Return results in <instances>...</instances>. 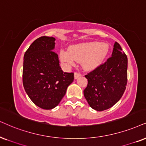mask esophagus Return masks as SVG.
<instances>
[{"instance_id": "obj_1", "label": "esophagus", "mask_w": 146, "mask_h": 146, "mask_svg": "<svg viewBox=\"0 0 146 146\" xmlns=\"http://www.w3.org/2000/svg\"><path fill=\"white\" fill-rule=\"evenodd\" d=\"M81 76V74L79 73H77V72H76V73H75V74H74V78L76 79H77L79 77H80Z\"/></svg>"}]
</instances>
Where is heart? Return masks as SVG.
<instances>
[{
  "label": "heart",
  "instance_id": "1",
  "mask_svg": "<svg viewBox=\"0 0 146 146\" xmlns=\"http://www.w3.org/2000/svg\"><path fill=\"white\" fill-rule=\"evenodd\" d=\"M109 52L107 44L92 42L72 46L69 50H61L60 58L68 65H73L75 61L82 62L87 71H92L101 65Z\"/></svg>",
  "mask_w": 146,
  "mask_h": 146
}]
</instances>
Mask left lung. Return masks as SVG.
I'll use <instances>...</instances> for the list:
<instances>
[{
	"label": "left lung",
	"instance_id": "1",
	"mask_svg": "<svg viewBox=\"0 0 146 146\" xmlns=\"http://www.w3.org/2000/svg\"><path fill=\"white\" fill-rule=\"evenodd\" d=\"M88 86L84 94L90 106L97 111L111 108L121 99L127 82V57L120 44H114L112 56L85 75Z\"/></svg>",
	"mask_w": 146,
	"mask_h": 146
}]
</instances>
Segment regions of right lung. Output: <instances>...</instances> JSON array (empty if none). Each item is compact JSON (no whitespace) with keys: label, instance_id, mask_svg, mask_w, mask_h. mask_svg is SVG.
I'll use <instances>...</instances> for the list:
<instances>
[{"label":"right lung","instance_id":"right-lung-1","mask_svg":"<svg viewBox=\"0 0 146 146\" xmlns=\"http://www.w3.org/2000/svg\"><path fill=\"white\" fill-rule=\"evenodd\" d=\"M55 40L48 36L38 38L23 58L24 89L36 106L45 110L58 106L74 79L73 73H64L60 67L54 52Z\"/></svg>","mask_w":146,"mask_h":146}]
</instances>
